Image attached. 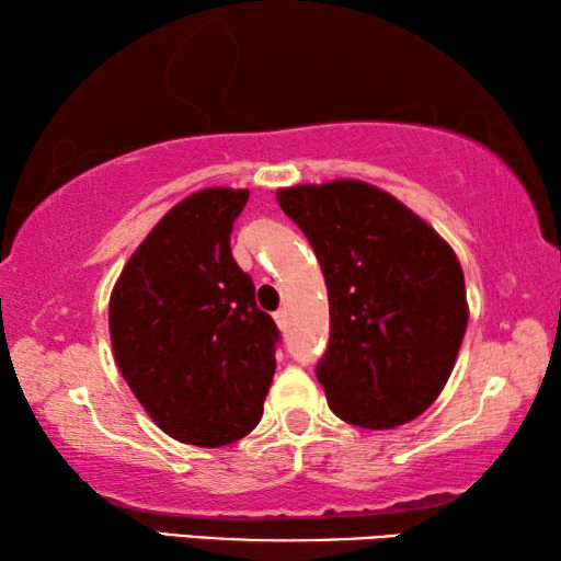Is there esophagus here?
Returning <instances> with one entry per match:
<instances>
[{"mask_svg": "<svg viewBox=\"0 0 561 561\" xmlns=\"http://www.w3.org/2000/svg\"><path fill=\"white\" fill-rule=\"evenodd\" d=\"M274 321H277V327H279V329H282V327H287V311L279 309L277 314H274Z\"/></svg>", "mask_w": 561, "mask_h": 561, "instance_id": "obj_1", "label": "esophagus"}]
</instances>
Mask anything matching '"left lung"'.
Wrapping results in <instances>:
<instances>
[{"label": "left lung", "instance_id": "left-lung-1", "mask_svg": "<svg viewBox=\"0 0 561 561\" xmlns=\"http://www.w3.org/2000/svg\"><path fill=\"white\" fill-rule=\"evenodd\" d=\"M314 247L329 291V348L317 366L329 408L388 431L431 408L468 329L453 247L386 190L360 180L279 187Z\"/></svg>", "mask_w": 561, "mask_h": 561}]
</instances>
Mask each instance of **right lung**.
<instances>
[{
	"mask_svg": "<svg viewBox=\"0 0 561 561\" xmlns=\"http://www.w3.org/2000/svg\"><path fill=\"white\" fill-rule=\"evenodd\" d=\"M250 190L205 187L163 215L108 301L113 356L146 413L201 448L260 423L279 331L230 250Z\"/></svg>",
	"mask_w": 561,
	"mask_h": 561,
	"instance_id": "1",
	"label": "right lung"
}]
</instances>
